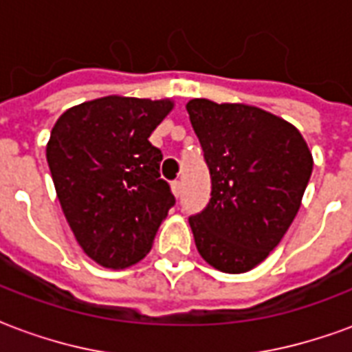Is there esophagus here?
Masks as SVG:
<instances>
[{
	"instance_id": "34e87169",
	"label": "esophagus",
	"mask_w": 352,
	"mask_h": 352,
	"mask_svg": "<svg viewBox=\"0 0 352 352\" xmlns=\"http://www.w3.org/2000/svg\"><path fill=\"white\" fill-rule=\"evenodd\" d=\"M171 190H173V194L179 198L181 192H183V184H181V181H173V183H171Z\"/></svg>"
}]
</instances>
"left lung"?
I'll return each mask as SVG.
<instances>
[{
    "label": "left lung",
    "mask_w": 352,
    "mask_h": 352,
    "mask_svg": "<svg viewBox=\"0 0 352 352\" xmlns=\"http://www.w3.org/2000/svg\"><path fill=\"white\" fill-rule=\"evenodd\" d=\"M211 199L190 222L198 252L224 273H245L279 245L302 204L313 156L292 124L252 105L190 100Z\"/></svg>",
    "instance_id": "8db88e82"
}]
</instances>
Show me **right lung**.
<instances>
[{
	"label": "right lung",
	"mask_w": 352,
	"mask_h": 352,
	"mask_svg": "<svg viewBox=\"0 0 352 352\" xmlns=\"http://www.w3.org/2000/svg\"><path fill=\"white\" fill-rule=\"evenodd\" d=\"M171 109L169 100L107 96L67 109L50 131L47 162L62 211L103 267L143 258L175 206L162 151L148 141Z\"/></svg>",
	"instance_id": "right-lung-1"
}]
</instances>
